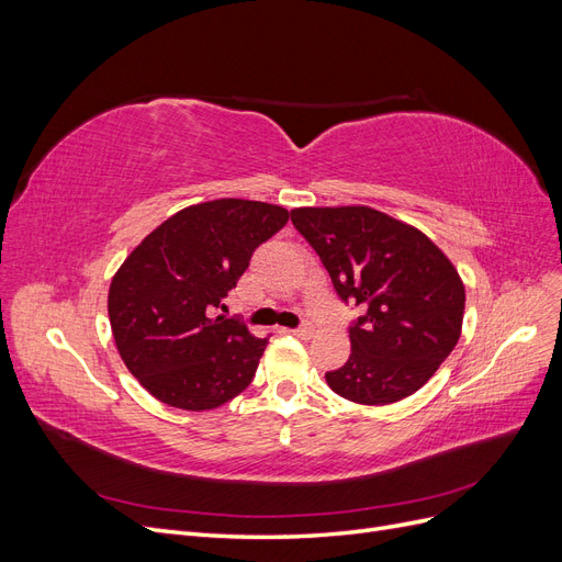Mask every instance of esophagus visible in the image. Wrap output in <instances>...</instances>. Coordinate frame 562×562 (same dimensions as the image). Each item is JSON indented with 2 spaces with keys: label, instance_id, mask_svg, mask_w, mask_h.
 <instances>
[{
  "label": "esophagus",
  "instance_id": "34e87169",
  "mask_svg": "<svg viewBox=\"0 0 562 562\" xmlns=\"http://www.w3.org/2000/svg\"><path fill=\"white\" fill-rule=\"evenodd\" d=\"M293 335L300 337V339H312L314 337V326H302V328L293 330Z\"/></svg>",
  "mask_w": 562,
  "mask_h": 562
}]
</instances>
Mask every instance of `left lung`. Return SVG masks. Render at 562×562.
<instances>
[{
    "mask_svg": "<svg viewBox=\"0 0 562 562\" xmlns=\"http://www.w3.org/2000/svg\"><path fill=\"white\" fill-rule=\"evenodd\" d=\"M337 295L363 316L349 361L326 382L337 396L389 405L431 380L462 335L464 283L427 234L370 206L293 209Z\"/></svg>",
    "mask_w": 562,
    "mask_h": 562,
    "instance_id": "obj_1",
    "label": "left lung"
}]
</instances>
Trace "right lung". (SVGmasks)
Returning <instances> with one entry per match:
<instances>
[{"mask_svg": "<svg viewBox=\"0 0 562 562\" xmlns=\"http://www.w3.org/2000/svg\"><path fill=\"white\" fill-rule=\"evenodd\" d=\"M291 213L248 199L178 211L131 250L108 293L122 361L157 401L213 411L250 384L267 339L217 314L250 255Z\"/></svg>", "mask_w": 562, "mask_h": 562, "instance_id": "obj_1", "label": "right lung"}]
</instances>
